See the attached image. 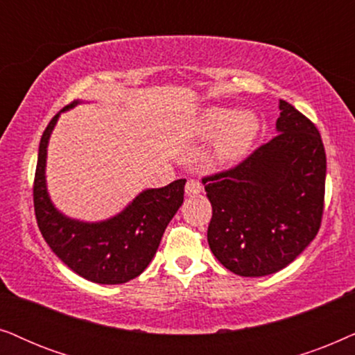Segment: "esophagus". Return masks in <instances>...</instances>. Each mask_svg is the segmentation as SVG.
I'll list each match as a JSON object with an SVG mask.
<instances>
[{"label": "esophagus", "mask_w": 355, "mask_h": 355, "mask_svg": "<svg viewBox=\"0 0 355 355\" xmlns=\"http://www.w3.org/2000/svg\"><path fill=\"white\" fill-rule=\"evenodd\" d=\"M202 191V185L198 180H188L187 185H185V193L188 196H195V195H200Z\"/></svg>", "instance_id": "esophagus-1"}]
</instances>
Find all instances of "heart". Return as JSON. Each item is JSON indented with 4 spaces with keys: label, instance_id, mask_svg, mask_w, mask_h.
Listing matches in <instances>:
<instances>
[{
    "label": "heart",
    "instance_id": "heart-1",
    "mask_svg": "<svg viewBox=\"0 0 355 355\" xmlns=\"http://www.w3.org/2000/svg\"><path fill=\"white\" fill-rule=\"evenodd\" d=\"M198 130L206 138L220 135L214 148V159L219 164H232L252 149L261 131V121L253 112L212 107L202 112Z\"/></svg>",
    "mask_w": 355,
    "mask_h": 355
}]
</instances>
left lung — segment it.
I'll list each match as a JSON object with an SVG mask.
<instances>
[{"label":"left lung","mask_w":355,"mask_h":355,"mask_svg":"<svg viewBox=\"0 0 355 355\" xmlns=\"http://www.w3.org/2000/svg\"><path fill=\"white\" fill-rule=\"evenodd\" d=\"M277 133L229 170L202 178L212 206L207 243L239 276L281 271L318 234L326 154L309 118L279 101Z\"/></svg>","instance_id":"left-lung-1"}]
</instances>
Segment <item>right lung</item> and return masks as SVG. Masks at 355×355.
Segmentation results:
<instances>
[{"instance_id": "obj_1", "label": "right lung", "mask_w": 355, "mask_h": 355, "mask_svg": "<svg viewBox=\"0 0 355 355\" xmlns=\"http://www.w3.org/2000/svg\"><path fill=\"white\" fill-rule=\"evenodd\" d=\"M69 103L61 112L78 105ZM51 118L39 146L34 178L37 224L53 253L76 274L97 284H123L148 268L165 227L183 202L185 178L164 188L144 190L120 214L102 222L69 219L50 201L45 182L46 148L60 113Z\"/></svg>"}]
</instances>
